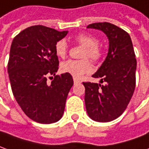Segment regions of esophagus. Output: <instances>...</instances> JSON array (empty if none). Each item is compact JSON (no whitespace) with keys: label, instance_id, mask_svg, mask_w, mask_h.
Here are the masks:
<instances>
[{"label":"esophagus","instance_id":"obj_1","mask_svg":"<svg viewBox=\"0 0 149 149\" xmlns=\"http://www.w3.org/2000/svg\"><path fill=\"white\" fill-rule=\"evenodd\" d=\"M73 81H74L75 85H77V84H80V83H81V81H80L79 80H77V79H76V78L73 79Z\"/></svg>","mask_w":149,"mask_h":149}]
</instances>
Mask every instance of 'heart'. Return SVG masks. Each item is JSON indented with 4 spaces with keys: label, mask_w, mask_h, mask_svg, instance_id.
I'll return each instance as SVG.
<instances>
[{
    "label": "heart",
    "mask_w": 149,
    "mask_h": 149,
    "mask_svg": "<svg viewBox=\"0 0 149 149\" xmlns=\"http://www.w3.org/2000/svg\"><path fill=\"white\" fill-rule=\"evenodd\" d=\"M75 41L84 47L81 60L69 59L63 62L61 64L62 72L72 75L75 78H81L83 75L90 73L92 71L91 62L86 58L91 60L98 62L103 56V50L99 44L98 38L91 34H80L75 37ZM54 51L56 55L60 58H64L68 53V45L64 40H60L54 45Z\"/></svg>",
    "instance_id": "1"
}]
</instances>
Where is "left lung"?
<instances>
[{
	"mask_svg": "<svg viewBox=\"0 0 149 149\" xmlns=\"http://www.w3.org/2000/svg\"><path fill=\"white\" fill-rule=\"evenodd\" d=\"M87 28L104 32L109 40L108 55L92 77L104 85L83 82L85 104L89 117L109 122L120 117L130 103L135 88L137 62L130 35L109 23H95Z\"/></svg>",
	"mask_w": 149,
	"mask_h": 149,
	"instance_id": "1",
	"label": "left lung"
}]
</instances>
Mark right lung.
Masks as SVG:
<instances>
[{
	"label": "right lung",
	"instance_id": "1",
	"mask_svg": "<svg viewBox=\"0 0 149 149\" xmlns=\"http://www.w3.org/2000/svg\"><path fill=\"white\" fill-rule=\"evenodd\" d=\"M67 34L68 31L35 25L19 32L11 44L8 73L13 95L24 113L38 123L61 119L73 85L70 74L55 75L58 58L54 45ZM50 74L55 77L49 84L46 81Z\"/></svg>",
	"mask_w": 149,
	"mask_h": 149
}]
</instances>
